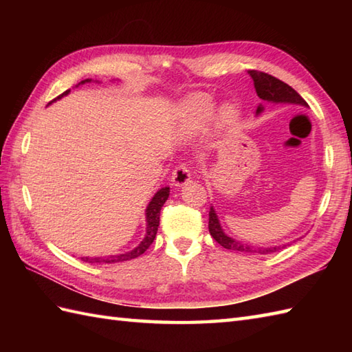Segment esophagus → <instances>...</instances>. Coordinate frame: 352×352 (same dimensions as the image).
<instances>
[{"mask_svg": "<svg viewBox=\"0 0 352 352\" xmlns=\"http://www.w3.org/2000/svg\"><path fill=\"white\" fill-rule=\"evenodd\" d=\"M190 180H192V172L188 166H186V164H180V166H177L174 172H172V183H174L177 188L186 186Z\"/></svg>", "mask_w": 352, "mask_h": 352, "instance_id": "1", "label": "esophagus"}]
</instances>
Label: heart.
I'll return each instance as SVG.
<instances>
[{
	"label": "heart",
	"instance_id": "1",
	"mask_svg": "<svg viewBox=\"0 0 352 352\" xmlns=\"http://www.w3.org/2000/svg\"><path fill=\"white\" fill-rule=\"evenodd\" d=\"M214 110V102L208 96H197L189 102L188 107V126L189 130H201L210 119ZM237 118V111L233 106H223L219 111V121L231 124Z\"/></svg>",
	"mask_w": 352,
	"mask_h": 352
}]
</instances>
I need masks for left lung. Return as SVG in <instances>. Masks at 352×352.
Wrapping results in <instances>:
<instances>
[{
	"label": "left lung",
	"mask_w": 352,
	"mask_h": 352,
	"mask_svg": "<svg viewBox=\"0 0 352 352\" xmlns=\"http://www.w3.org/2000/svg\"><path fill=\"white\" fill-rule=\"evenodd\" d=\"M248 74L254 81V87H256V92L261 101L274 102V104H296V106L307 107V102L302 100V96L298 94L295 89H292L289 85L284 83V81L260 71H248ZM263 110H265L263 102H260L256 110V115L258 116ZM208 231H210V236L216 242H218L221 246H223L226 250H231V251L269 254V252H275L280 248V246H267V248H265V246H257L256 248V246L243 243L241 241H236V239L227 236L226 231H223L221 226L218 214H216L213 206H210V212H208Z\"/></svg>",
	"instance_id": "obj_1"
}]
</instances>
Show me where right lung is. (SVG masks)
Returning a JSON list of instances; mask_svg holds the SVG:
<instances>
[{
    "mask_svg": "<svg viewBox=\"0 0 352 352\" xmlns=\"http://www.w3.org/2000/svg\"><path fill=\"white\" fill-rule=\"evenodd\" d=\"M91 78L87 80H83L81 83H78L77 86L80 85H85V83H91ZM71 91H66L63 92L60 96H57L56 100H60L63 98L65 95H68ZM52 100V101H56ZM51 101V102H52ZM50 102V104H51ZM169 188L166 186V188H162L159 192L155 193V195L153 197V199L149 201V204L146 206V210H145V221H146V233H145V237L144 241H142L136 248L129 251V252H124V254H116V256H106V257H81V260L83 261H87V263H119V261H125V260H131V258H136L139 256H142L148 248L149 245H151L154 242L155 239V234H157V228H159V223H160V210L163 204L166 203V199L169 197Z\"/></svg>",
    "mask_w": 352,
    "mask_h": 352,
    "instance_id": "1",
    "label": "right lung"
}]
</instances>
